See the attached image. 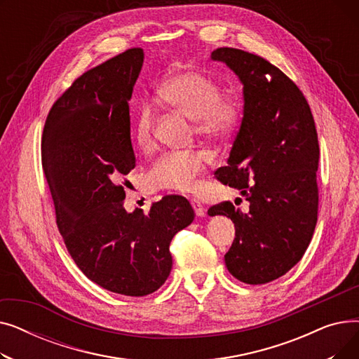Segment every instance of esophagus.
<instances>
[{
    "label": "esophagus",
    "instance_id": "obj_1",
    "mask_svg": "<svg viewBox=\"0 0 359 359\" xmlns=\"http://www.w3.org/2000/svg\"><path fill=\"white\" fill-rule=\"evenodd\" d=\"M191 203H192V206H194V210H195V214L198 215V217H203L205 214H206V210H205V206L198 201V199H192L191 201Z\"/></svg>",
    "mask_w": 359,
    "mask_h": 359
}]
</instances>
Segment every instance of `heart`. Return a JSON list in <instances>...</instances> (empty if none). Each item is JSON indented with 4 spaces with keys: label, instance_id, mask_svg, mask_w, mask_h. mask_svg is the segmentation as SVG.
I'll return each mask as SVG.
<instances>
[{
    "label": "heart",
    "instance_id": "b5f03b06",
    "mask_svg": "<svg viewBox=\"0 0 359 359\" xmlns=\"http://www.w3.org/2000/svg\"><path fill=\"white\" fill-rule=\"evenodd\" d=\"M158 94L165 103L195 121L196 132L206 140L230 138L243 116L241 103L234 97H221L219 84L198 71L183 69L167 75ZM154 123L153 106L141 104L132 123V137L141 151H149L154 145ZM211 161V154L203 149L168 151L148 168L145 182L154 191L191 192L196 177Z\"/></svg>",
    "mask_w": 359,
    "mask_h": 359
}]
</instances>
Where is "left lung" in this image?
I'll list each match as a JSON object with an SVG mask.
<instances>
[{
  "label": "left lung",
  "mask_w": 359,
  "mask_h": 359,
  "mask_svg": "<svg viewBox=\"0 0 359 359\" xmlns=\"http://www.w3.org/2000/svg\"><path fill=\"white\" fill-rule=\"evenodd\" d=\"M243 84V119L218 179L249 201V212L221 202L208 214L231 218L236 238L225 266L244 284L285 275L306 253L318 208V140L304 94L279 68L257 55L218 48Z\"/></svg>",
  "instance_id": "8db88e82"
}]
</instances>
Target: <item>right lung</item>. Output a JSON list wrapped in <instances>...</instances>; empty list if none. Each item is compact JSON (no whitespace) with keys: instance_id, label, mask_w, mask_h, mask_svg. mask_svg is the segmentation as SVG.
<instances>
[{"instance_id":"right-lung-1","label":"right lung","mask_w":359,"mask_h":359,"mask_svg":"<svg viewBox=\"0 0 359 359\" xmlns=\"http://www.w3.org/2000/svg\"><path fill=\"white\" fill-rule=\"evenodd\" d=\"M144 64L128 49L84 72L55 102L42 137V165L56 224L81 272L129 297L157 291L173 266L170 241L192 224L183 196L168 195L126 212L122 176L135 167L129 100Z\"/></svg>"}]
</instances>
